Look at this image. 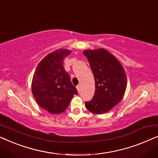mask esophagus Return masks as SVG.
Listing matches in <instances>:
<instances>
[{"label":"esophagus","mask_w":158,"mask_h":158,"mask_svg":"<svg viewBox=\"0 0 158 158\" xmlns=\"http://www.w3.org/2000/svg\"><path fill=\"white\" fill-rule=\"evenodd\" d=\"M76 88H77V91H78V93L81 92V85H77V86H76Z\"/></svg>","instance_id":"esophagus-1"}]
</instances>
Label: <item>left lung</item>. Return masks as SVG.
I'll list each match as a JSON object with an SVG mask.
<instances>
[{"label":"left lung","mask_w":158,"mask_h":158,"mask_svg":"<svg viewBox=\"0 0 158 158\" xmlns=\"http://www.w3.org/2000/svg\"><path fill=\"white\" fill-rule=\"evenodd\" d=\"M94 75L96 90L93 98L85 101L88 111L94 114L106 113L122 100L127 88V78L119 61L104 49L85 50Z\"/></svg>","instance_id":"left-lung-1"}]
</instances>
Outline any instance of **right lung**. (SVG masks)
Instances as JSON below:
<instances>
[{
    "label": "right lung",
    "instance_id": "right-lung-1",
    "mask_svg": "<svg viewBox=\"0 0 158 158\" xmlns=\"http://www.w3.org/2000/svg\"><path fill=\"white\" fill-rule=\"evenodd\" d=\"M71 52L60 49L43 58L32 80V94L42 109L51 114L64 111L74 95H77L63 60Z\"/></svg>",
    "mask_w": 158,
    "mask_h": 158
}]
</instances>
